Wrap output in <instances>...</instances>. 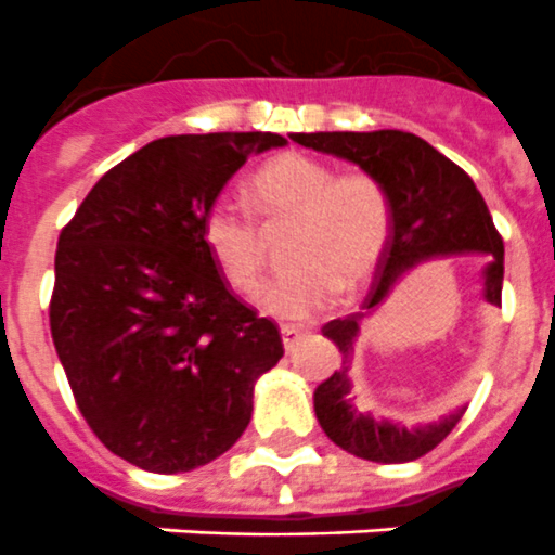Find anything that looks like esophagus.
<instances>
[{"instance_id": "34e87169", "label": "esophagus", "mask_w": 555, "mask_h": 555, "mask_svg": "<svg viewBox=\"0 0 555 555\" xmlns=\"http://www.w3.org/2000/svg\"><path fill=\"white\" fill-rule=\"evenodd\" d=\"M306 336H308V333H306V331H300V327H292V325L283 327V331H281L283 350H286V352H294V350H297V345H300V341H302V338H306Z\"/></svg>"}]
</instances>
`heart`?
I'll return each mask as SVG.
<instances>
[{
    "instance_id": "heart-1",
    "label": "heart",
    "mask_w": 555,
    "mask_h": 555,
    "mask_svg": "<svg viewBox=\"0 0 555 555\" xmlns=\"http://www.w3.org/2000/svg\"><path fill=\"white\" fill-rule=\"evenodd\" d=\"M249 197L267 219H294L286 274L258 297L263 313L306 322L325 311L338 286L356 288L372 278L389 244L391 205L370 175H341L325 160L286 152L249 180ZM203 247L235 292L249 294L261 278V238L247 210L214 199L199 222Z\"/></svg>"
}]
</instances>
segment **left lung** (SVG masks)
<instances>
[{
	"label": "left lung",
	"instance_id": "1",
	"mask_svg": "<svg viewBox=\"0 0 555 555\" xmlns=\"http://www.w3.org/2000/svg\"><path fill=\"white\" fill-rule=\"evenodd\" d=\"M308 150L336 155L364 169L384 185L391 205V233L377 263L375 286L361 311L322 327L341 352V370L313 391V411L331 442L358 459L377 464H403L430 453L455 428L464 409L450 411L436 423L403 425L358 411L352 403V345L361 322L384 306L397 281L420 263L455 255H480V297L500 306L503 294V238L494 230L489 208L467 171L444 158L425 139L403 130L372 132H292Z\"/></svg>",
	"mask_w": 555,
	"mask_h": 555
}]
</instances>
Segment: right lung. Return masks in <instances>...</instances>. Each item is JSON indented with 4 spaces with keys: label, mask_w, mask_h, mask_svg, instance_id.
<instances>
[{
    "label": "right lung",
    "mask_w": 555,
    "mask_h": 555,
    "mask_svg": "<svg viewBox=\"0 0 555 555\" xmlns=\"http://www.w3.org/2000/svg\"><path fill=\"white\" fill-rule=\"evenodd\" d=\"M278 132L166 135L88 191L55 253L49 327L80 414L146 473L197 469L253 416L255 380L283 358L274 322L224 286L199 222Z\"/></svg>",
    "instance_id": "obj_1"
}]
</instances>
